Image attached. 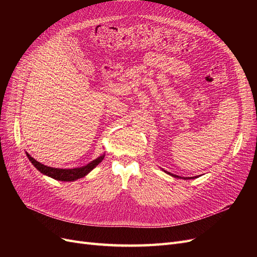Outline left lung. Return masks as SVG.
Instances as JSON below:
<instances>
[{"mask_svg": "<svg viewBox=\"0 0 257 257\" xmlns=\"http://www.w3.org/2000/svg\"><path fill=\"white\" fill-rule=\"evenodd\" d=\"M164 172H165L166 174L170 175V176H173L174 178H177V179H184V180H185V179H194V178H197V177H183V178H181L180 176H177V175H174V174H170V173H167V172H166V170H164Z\"/></svg>", "mask_w": 257, "mask_h": 257, "instance_id": "obj_1", "label": "left lung"}]
</instances>
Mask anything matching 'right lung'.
<instances>
[{
  "mask_svg": "<svg viewBox=\"0 0 257 257\" xmlns=\"http://www.w3.org/2000/svg\"><path fill=\"white\" fill-rule=\"evenodd\" d=\"M27 153V157L30 160V162L32 163L34 165V167L41 172L43 175L48 176L52 179H56V180L59 181H75L77 179L83 178L84 176H87L91 170H93V168H95L100 162L103 161L105 154H102L100 157H98L97 159L93 160L92 162H90L89 164L84 165L82 167H77V168H54V167H49L46 166L42 163L37 162L34 158L31 157V155Z\"/></svg>",
  "mask_w": 257,
  "mask_h": 257,
  "instance_id": "1",
  "label": "right lung"
}]
</instances>
